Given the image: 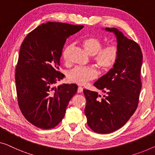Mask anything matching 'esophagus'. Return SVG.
<instances>
[{
    "mask_svg": "<svg viewBox=\"0 0 155 155\" xmlns=\"http://www.w3.org/2000/svg\"><path fill=\"white\" fill-rule=\"evenodd\" d=\"M83 92V87H78V90H77V92L78 93H81V92Z\"/></svg>",
    "mask_w": 155,
    "mask_h": 155,
    "instance_id": "obj_1",
    "label": "esophagus"
}]
</instances>
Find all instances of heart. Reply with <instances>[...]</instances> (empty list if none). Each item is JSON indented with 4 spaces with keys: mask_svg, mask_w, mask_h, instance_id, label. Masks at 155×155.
<instances>
[{
    "mask_svg": "<svg viewBox=\"0 0 155 155\" xmlns=\"http://www.w3.org/2000/svg\"><path fill=\"white\" fill-rule=\"evenodd\" d=\"M103 41L97 37H91L82 41V46L87 54L94 56L96 64L104 70H110L114 66L119 55V50L115 45L103 47ZM71 45L64 48L63 58L68 61V55ZM68 80L78 85H84L97 77V71L92 68L76 67L68 72Z\"/></svg>",
    "mask_w": 155,
    "mask_h": 155,
    "instance_id": "heart-1",
    "label": "heart"
}]
</instances>
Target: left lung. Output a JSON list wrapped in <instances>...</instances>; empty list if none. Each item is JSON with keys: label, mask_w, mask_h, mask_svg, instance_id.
Returning <instances> with one entry per match:
<instances>
[{"label": "left lung", "mask_w": 155, "mask_h": 155, "mask_svg": "<svg viewBox=\"0 0 155 155\" xmlns=\"http://www.w3.org/2000/svg\"><path fill=\"white\" fill-rule=\"evenodd\" d=\"M104 29V28H103ZM117 40L119 55L114 68L94 84L106 93L84 89L85 114L92 130L99 134L113 132L124 126L137 110L141 89L140 68L143 55L139 45L115 28H105Z\"/></svg>", "instance_id": "1"}]
</instances>
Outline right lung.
Returning <instances> with one entry per match:
<instances>
[{
	"mask_svg": "<svg viewBox=\"0 0 155 155\" xmlns=\"http://www.w3.org/2000/svg\"><path fill=\"white\" fill-rule=\"evenodd\" d=\"M84 26L47 22L31 32L21 45L15 82L18 107L28 121L41 129L58 125L65 114L76 84L59 85L60 60L67 38Z\"/></svg>",
	"mask_w": 155,
	"mask_h": 155,
	"instance_id": "right-lung-1",
	"label": "right lung"
}]
</instances>
